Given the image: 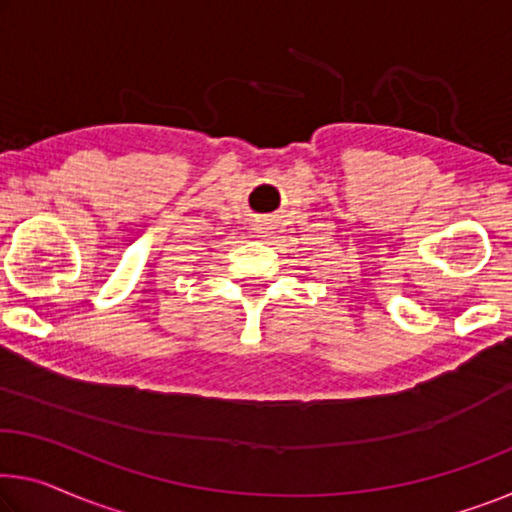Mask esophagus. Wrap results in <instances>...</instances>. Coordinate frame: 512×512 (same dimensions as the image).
<instances>
[{
	"label": "esophagus",
	"instance_id": "34e87169",
	"mask_svg": "<svg viewBox=\"0 0 512 512\" xmlns=\"http://www.w3.org/2000/svg\"><path fill=\"white\" fill-rule=\"evenodd\" d=\"M270 229H272V226H270V219H263V222L261 224H258V233H263V235H267V233H270Z\"/></svg>",
	"mask_w": 512,
	"mask_h": 512
}]
</instances>
